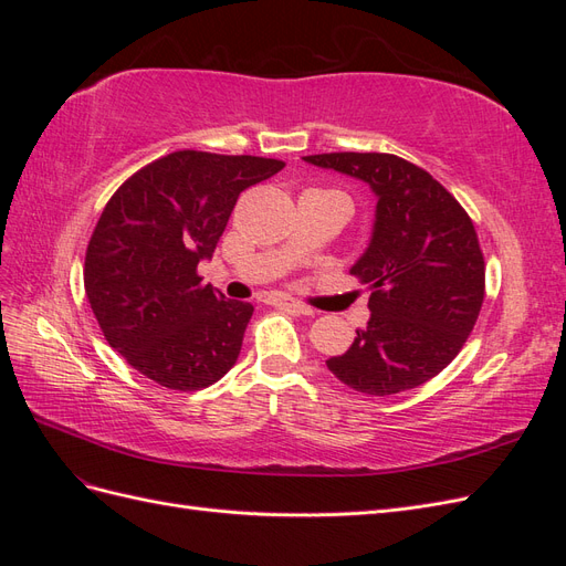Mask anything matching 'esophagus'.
Returning a JSON list of instances; mask_svg holds the SVG:
<instances>
[{
	"mask_svg": "<svg viewBox=\"0 0 566 566\" xmlns=\"http://www.w3.org/2000/svg\"><path fill=\"white\" fill-rule=\"evenodd\" d=\"M264 302H266V304H273V306H283V310H293V312H297V314H312L310 306L297 302V300H293V297H287V295H271V297H266Z\"/></svg>",
	"mask_w": 566,
	"mask_h": 566,
	"instance_id": "obj_1",
	"label": "esophagus"
}]
</instances>
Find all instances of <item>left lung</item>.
Listing matches in <instances>:
<instances>
[{
	"instance_id": "8db88e82",
	"label": "left lung",
	"mask_w": 566,
	"mask_h": 566,
	"mask_svg": "<svg viewBox=\"0 0 566 566\" xmlns=\"http://www.w3.org/2000/svg\"><path fill=\"white\" fill-rule=\"evenodd\" d=\"M306 163L370 184V245L352 276L370 287V321L325 361L347 387L387 397L447 368L482 312L486 266L470 214L430 172L391 153H321Z\"/></svg>"
}]
</instances>
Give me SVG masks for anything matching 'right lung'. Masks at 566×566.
Returning a JSON list of instances; mask_svg holds the SVG:
<instances>
[{"label": "right lung", "mask_w": 566, "mask_h": 566, "mask_svg": "<svg viewBox=\"0 0 566 566\" xmlns=\"http://www.w3.org/2000/svg\"><path fill=\"white\" fill-rule=\"evenodd\" d=\"M283 167L175 150L106 202L84 256V293L108 345L148 380L196 391L235 364L254 306L205 285L198 262L212 256L238 196Z\"/></svg>", "instance_id": "1"}]
</instances>
